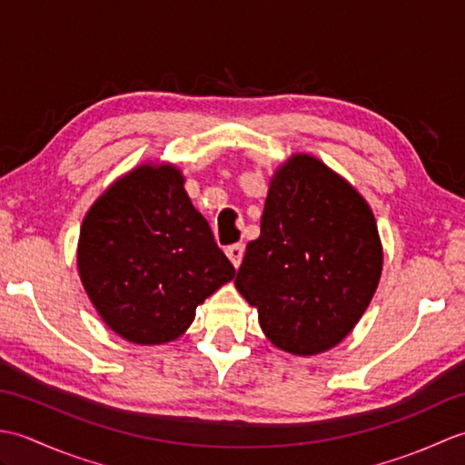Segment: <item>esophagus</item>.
I'll return each mask as SVG.
<instances>
[{"label":"esophagus","instance_id":"esophagus-1","mask_svg":"<svg viewBox=\"0 0 465 465\" xmlns=\"http://www.w3.org/2000/svg\"><path fill=\"white\" fill-rule=\"evenodd\" d=\"M243 243H232V245H227L225 248V253H227V258H230V262L235 265V268H240V263H242V260H243Z\"/></svg>","mask_w":465,"mask_h":465}]
</instances>
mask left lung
I'll return each mask as SVG.
<instances>
[{"mask_svg": "<svg viewBox=\"0 0 465 465\" xmlns=\"http://www.w3.org/2000/svg\"><path fill=\"white\" fill-rule=\"evenodd\" d=\"M381 265L368 202L323 162L295 153L272 177L262 233L245 248L235 288L275 348L315 355L355 328Z\"/></svg>", "mask_w": 465, "mask_h": 465, "instance_id": "obj_1", "label": "left lung"}]
</instances>
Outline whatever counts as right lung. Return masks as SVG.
I'll list each match as a JSON object with an SVG mask.
<instances>
[{
  "mask_svg": "<svg viewBox=\"0 0 465 465\" xmlns=\"http://www.w3.org/2000/svg\"><path fill=\"white\" fill-rule=\"evenodd\" d=\"M77 270L107 328L140 345L180 338L235 270L172 163H143L97 197L82 223Z\"/></svg>",
  "mask_w": 465,
  "mask_h": 465,
  "instance_id": "1",
  "label": "right lung"
}]
</instances>
